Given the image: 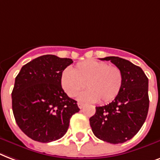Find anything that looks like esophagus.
I'll return each instance as SVG.
<instances>
[{
  "instance_id": "34e87169",
  "label": "esophagus",
  "mask_w": 160,
  "mask_h": 160,
  "mask_svg": "<svg viewBox=\"0 0 160 160\" xmlns=\"http://www.w3.org/2000/svg\"><path fill=\"white\" fill-rule=\"evenodd\" d=\"M78 106L79 108H80V109H81V108H83L84 104H83V103H82V102H78Z\"/></svg>"
}]
</instances>
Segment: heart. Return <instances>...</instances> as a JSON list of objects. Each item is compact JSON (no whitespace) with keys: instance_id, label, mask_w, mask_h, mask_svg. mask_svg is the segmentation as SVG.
<instances>
[{"instance_id":"1","label":"heart","mask_w":160,"mask_h":160,"mask_svg":"<svg viewBox=\"0 0 160 160\" xmlns=\"http://www.w3.org/2000/svg\"><path fill=\"white\" fill-rule=\"evenodd\" d=\"M60 82L68 97H75L86 86L88 90L80 95V99L86 102L99 100L102 103H108L119 94L123 76L118 67L105 62L86 60L78 63L73 71L64 69Z\"/></svg>"}]
</instances>
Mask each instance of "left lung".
<instances>
[{
    "mask_svg": "<svg viewBox=\"0 0 160 160\" xmlns=\"http://www.w3.org/2000/svg\"><path fill=\"white\" fill-rule=\"evenodd\" d=\"M110 61L122 71L123 82L119 94L109 104L96 107L90 126L98 138L122 143L138 133L148 115V79L141 68L118 57L100 58Z\"/></svg>",
    "mask_w": 160,
    "mask_h": 160,
    "instance_id": "8db88e82",
    "label": "left lung"
}]
</instances>
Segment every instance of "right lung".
Wrapping results in <instances>:
<instances>
[{
	"label": "right lung",
	"instance_id": "obj_1",
	"mask_svg": "<svg viewBox=\"0 0 160 160\" xmlns=\"http://www.w3.org/2000/svg\"><path fill=\"white\" fill-rule=\"evenodd\" d=\"M73 61L43 55L22 67L12 92V111L21 130L29 138L49 143L62 137L70 118L79 111L77 102L61 85V74Z\"/></svg>",
	"mask_w": 160,
	"mask_h": 160
}]
</instances>
